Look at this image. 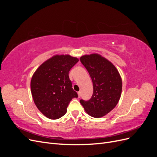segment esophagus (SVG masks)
Wrapping results in <instances>:
<instances>
[{"mask_svg":"<svg viewBox=\"0 0 157 157\" xmlns=\"http://www.w3.org/2000/svg\"><path fill=\"white\" fill-rule=\"evenodd\" d=\"M80 96H81V92H78V97L80 98Z\"/></svg>","mask_w":157,"mask_h":157,"instance_id":"obj_1","label":"esophagus"}]
</instances>
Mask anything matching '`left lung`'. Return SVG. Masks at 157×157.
Here are the masks:
<instances>
[{
    "mask_svg": "<svg viewBox=\"0 0 157 157\" xmlns=\"http://www.w3.org/2000/svg\"><path fill=\"white\" fill-rule=\"evenodd\" d=\"M80 59L88 71L94 89L91 99H81L80 103L90 116L102 117L116 107L121 98V75L111 61L98 54L84 55Z\"/></svg>",
    "mask_w": 157,
    "mask_h": 157,
    "instance_id": "8db88e82",
    "label": "left lung"
}]
</instances>
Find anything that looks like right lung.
Wrapping results in <instances>:
<instances>
[{
  "mask_svg": "<svg viewBox=\"0 0 157 157\" xmlns=\"http://www.w3.org/2000/svg\"><path fill=\"white\" fill-rule=\"evenodd\" d=\"M78 59L70 55H55L42 63L33 74L31 90L38 109L50 119H58L67 113L71 99L78 98L69 77Z\"/></svg>",
  "mask_w": 157,
  "mask_h": 157,
  "instance_id": "right-lung-1",
  "label": "right lung"
}]
</instances>
